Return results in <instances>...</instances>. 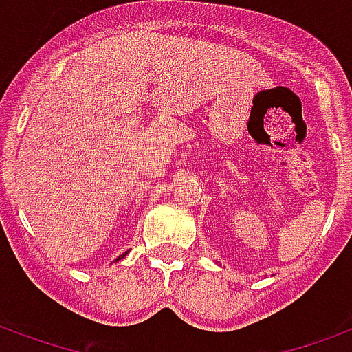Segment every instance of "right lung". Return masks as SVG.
Wrapping results in <instances>:
<instances>
[{
    "mask_svg": "<svg viewBox=\"0 0 352 352\" xmlns=\"http://www.w3.org/2000/svg\"><path fill=\"white\" fill-rule=\"evenodd\" d=\"M125 254H127V253H125ZM122 256H123V254H122ZM122 256H120V258H122ZM120 258H118V260H120Z\"/></svg>",
    "mask_w": 352,
    "mask_h": 352,
    "instance_id": "right-lung-1",
    "label": "right lung"
}]
</instances>
